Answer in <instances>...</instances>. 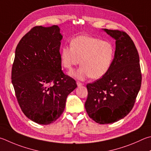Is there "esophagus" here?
Instances as JSON below:
<instances>
[{"mask_svg": "<svg viewBox=\"0 0 151 151\" xmlns=\"http://www.w3.org/2000/svg\"><path fill=\"white\" fill-rule=\"evenodd\" d=\"M76 84H77V86H78V87H80V86H81L82 85H83V84L82 83H81V82H79V81H77L76 82Z\"/></svg>", "mask_w": 151, "mask_h": 151, "instance_id": "1", "label": "esophagus"}]
</instances>
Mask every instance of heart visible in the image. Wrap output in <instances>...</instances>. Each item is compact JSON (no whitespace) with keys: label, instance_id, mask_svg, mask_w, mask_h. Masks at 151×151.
<instances>
[{"label":"heart","instance_id":"b5f03b06","mask_svg":"<svg viewBox=\"0 0 151 151\" xmlns=\"http://www.w3.org/2000/svg\"><path fill=\"white\" fill-rule=\"evenodd\" d=\"M115 49L108 41L100 38L78 35L70 41V47H63L60 50L62 65L68 70L80 64L82 66L70 75L84 80L88 77L98 79L108 72L113 63Z\"/></svg>","mask_w":151,"mask_h":151}]
</instances>
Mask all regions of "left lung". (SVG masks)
I'll return each instance as SVG.
<instances>
[{
    "instance_id": "8db88e82",
    "label": "left lung",
    "mask_w": 151,
    "mask_h": 151,
    "mask_svg": "<svg viewBox=\"0 0 151 151\" xmlns=\"http://www.w3.org/2000/svg\"><path fill=\"white\" fill-rule=\"evenodd\" d=\"M104 30L116 40L114 59L105 75L86 85L85 109L94 122L108 124L123 119L132 109L142 76L138 51L129 35L119 30Z\"/></svg>"
}]
</instances>
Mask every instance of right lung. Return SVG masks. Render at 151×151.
<instances>
[{
	"instance_id": "right-lung-1",
	"label": "right lung",
	"mask_w": 151,
	"mask_h": 151,
	"mask_svg": "<svg viewBox=\"0 0 151 151\" xmlns=\"http://www.w3.org/2000/svg\"><path fill=\"white\" fill-rule=\"evenodd\" d=\"M59 26L32 28L16 48L12 83L25 116L38 124L48 125L61 116L76 81L61 70Z\"/></svg>"
}]
</instances>
